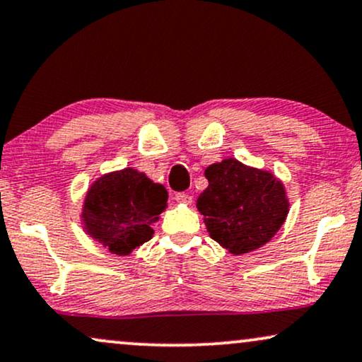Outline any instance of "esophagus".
Returning <instances> with one entry per match:
<instances>
[{
    "instance_id": "obj_1",
    "label": "esophagus",
    "mask_w": 362,
    "mask_h": 362,
    "mask_svg": "<svg viewBox=\"0 0 362 362\" xmlns=\"http://www.w3.org/2000/svg\"><path fill=\"white\" fill-rule=\"evenodd\" d=\"M173 200H175L177 204H184V205L192 204V197L184 194V192H180V194H175V197H173Z\"/></svg>"
}]
</instances>
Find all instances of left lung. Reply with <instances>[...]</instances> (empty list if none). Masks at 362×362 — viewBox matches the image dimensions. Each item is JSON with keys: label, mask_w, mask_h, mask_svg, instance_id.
Segmentation results:
<instances>
[{"label": "left lung", "mask_w": 362, "mask_h": 362, "mask_svg": "<svg viewBox=\"0 0 362 362\" xmlns=\"http://www.w3.org/2000/svg\"><path fill=\"white\" fill-rule=\"evenodd\" d=\"M209 187L197 199L210 238L231 255L267 245L290 211L285 185L269 170L223 158L205 168Z\"/></svg>", "instance_id": "1"}]
</instances>
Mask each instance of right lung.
<instances>
[{
  "label": "right lung",
  "mask_w": 362,
  "mask_h": 362,
  "mask_svg": "<svg viewBox=\"0 0 362 362\" xmlns=\"http://www.w3.org/2000/svg\"><path fill=\"white\" fill-rule=\"evenodd\" d=\"M165 187L134 167L104 173L86 192L81 223L107 252L127 257L153 237L152 225L167 209Z\"/></svg>",
  "instance_id": "add662e5"
}]
</instances>
